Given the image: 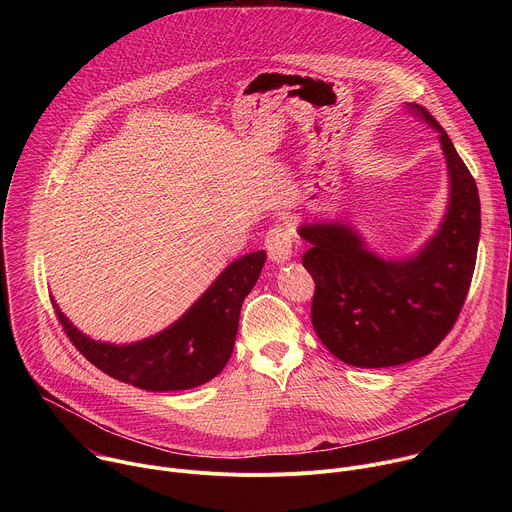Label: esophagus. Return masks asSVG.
<instances>
[{"label": "esophagus", "mask_w": 512, "mask_h": 512, "mask_svg": "<svg viewBox=\"0 0 512 512\" xmlns=\"http://www.w3.org/2000/svg\"><path fill=\"white\" fill-rule=\"evenodd\" d=\"M265 249L273 263H285L291 257V249H294V233L283 225L273 227L265 235Z\"/></svg>", "instance_id": "esophagus-1"}]
</instances>
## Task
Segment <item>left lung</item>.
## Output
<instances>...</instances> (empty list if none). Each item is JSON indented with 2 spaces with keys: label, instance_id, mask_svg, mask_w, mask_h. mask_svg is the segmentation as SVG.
<instances>
[{
  "label": "left lung",
  "instance_id": "1",
  "mask_svg": "<svg viewBox=\"0 0 512 512\" xmlns=\"http://www.w3.org/2000/svg\"><path fill=\"white\" fill-rule=\"evenodd\" d=\"M413 115L440 131L450 200L437 233L411 257L383 259L342 223H306L302 257L316 283L312 324L324 346L362 369L395 367L429 354L454 328L468 296L478 239L476 182L444 127L421 105Z\"/></svg>",
  "mask_w": 512,
  "mask_h": 512
}]
</instances>
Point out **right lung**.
<instances>
[{"label":"right lung","instance_id":"1","mask_svg":"<svg viewBox=\"0 0 512 512\" xmlns=\"http://www.w3.org/2000/svg\"><path fill=\"white\" fill-rule=\"evenodd\" d=\"M265 257V251L239 257L178 322L133 344L93 340L52 304L70 342L109 377L154 393L184 391L208 383L225 369L235 348L243 300L257 283Z\"/></svg>","mask_w":512,"mask_h":512}]
</instances>
